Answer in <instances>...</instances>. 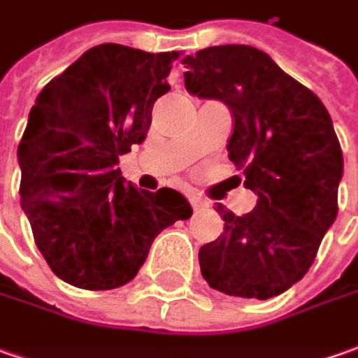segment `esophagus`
Masks as SVG:
<instances>
[{
    "label": "esophagus",
    "mask_w": 358,
    "mask_h": 358,
    "mask_svg": "<svg viewBox=\"0 0 358 358\" xmlns=\"http://www.w3.org/2000/svg\"><path fill=\"white\" fill-rule=\"evenodd\" d=\"M188 198H190V203H192V208H194V210H203V208H208V202L203 200L202 196L190 194Z\"/></svg>",
    "instance_id": "1"
}]
</instances>
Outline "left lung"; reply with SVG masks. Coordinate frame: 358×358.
I'll use <instances>...</instances> for the list:
<instances>
[{"label":"left lung","mask_w":358,"mask_h":358,"mask_svg":"<svg viewBox=\"0 0 358 358\" xmlns=\"http://www.w3.org/2000/svg\"><path fill=\"white\" fill-rule=\"evenodd\" d=\"M186 91L228 105L229 160L257 194L250 214L217 206L224 234L200 248L212 289L269 299L309 271L337 217L343 152L319 96L250 45H220L184 57Z\"/></svg>","instance_id":"left-lung-1"}]
</instances>
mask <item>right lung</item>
Returning <instances> with one entry per match:
<instances>
[{
    "mask_svg": "<svg viewBox=\"0 0 358 358\" xmlns=\"http://www.w3.org/2000/svg\"><path fill=\"white\" fill-rule=\"evenodd\" d=\"M178 57L96 45L45 85L29 113L17 148L21 208L51 271L75 287L132 281L156 236L192 216L180 192L136 190L117 168L146 138Z\"/></svg>",
    "mask_w": 358,
    "mask_h": 358,
    "instance_id": "1",
    "label": "right lung"
}]
</instances>
